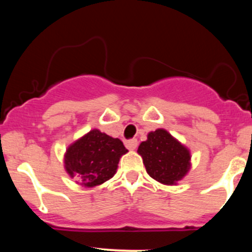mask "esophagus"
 Here are the masks:
<instances>
[{
	"label": "esophagus",
	"instance_id": "obj_1",
	"mask_svg": "<svg viewBox=\"0 0 252 252\" xmlns=\"http://www.w3.org/2000/svg\"><path fill=\"white\" fill-rule=\"evenodd\" d=\"M126 147L128 148L129 150H135L137 148V140H130L128 142H126Z\"/></svg>",
	"mask_w": 252,
	"mask_h": 252
}]
</instances>
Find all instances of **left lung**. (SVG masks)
Listing matches in <instances>:
<instances>
[{"instance_id": "left-lung-1", "label": "left lung", "mask_w": 252, "mask_h": 252, "mask_svg": "<svg viewBox=\"0 0 252 252\" xmlns=\"http://www.w3.org/2000/svg\"><path fill=\"white\" fill-rule=\"evenodd\" d=\"M137 153L147 173L154 180L168 186L182 180L192 166L189 149L162 128L148 132Z\"/></svg>"}]
</instances>
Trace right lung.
<instances>
[{
    "label": "right lung",
    "instance_id": "right-lung-1",
    "mask_svg": "<svg viewBox=\"0 0 252 252\" xmlns=\"http://www.w3.org/2000/svg\"><path fill=\"white\" fill-rule=\"evenodd\" d=\"M126 153L128 149L120 138L92 129L67 147L63 167L71 178L79 179L78 184L91 189L116 174L120 158Z\"/></svg>",
    "mask_w": 252,
    "mask_h": 252
}]
</instances>
